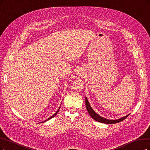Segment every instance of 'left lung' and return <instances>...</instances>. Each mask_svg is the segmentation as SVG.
Segmentation results:
<instances>
[{
	"instance_id": "1",
	"label": "left lung",
	"mask_w": 150,
	"mask_h": 150,
	"mask_svg": "<svg viewBox=\"0 0 150 150\" xmlns=\"http://www.w3.org/2000/svg\"><path fill=\"white\" fill-rule=\"evenodd\" d=\"M85 105H86V110H87L88 113L91 116V117L93 119H94L95 121H96V122H98L102 123L113 124V123H119L120 122H122V121L124 120L127 117H128V115L127 116H125V117H123L121 118L120 119H118V120H108L107 118H105L103 117H101V116H100L99 115H98L96 112H94V110L92 109V108L91 107V106L88 102L87 98H86V97H85Z\"/></svg>"
}]
</instances>
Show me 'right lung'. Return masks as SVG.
Here are the masks:
<instances>
[{
  "mask_svg": "<svg viewBox=\"0 0 150 150\" xmlns=\"http://www.w3.org/2000/svg\"><path fill=\"white\" fill-rule=\"evenodd\" d=\"M60 108H59V109H60ZM59 110H58L57 111V112H56V113H55L54 115H53L52 116H51V117H49V118H48V119H47L46 120H45V121H44V122H43V123H44V122H47V121H48V120H49L50 119H51V118H54V117H55V115H57V114L58 113V112H59Z\"/></svg>",
  "mask_w": 150,
  "mask_h": 150,
  "instance_id": "right-lung-1",
  "label": "right lung"
}]
</instances>
